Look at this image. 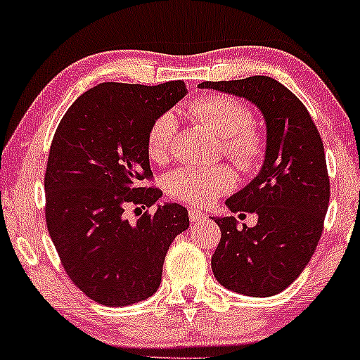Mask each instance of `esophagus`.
<instances>
[{
  "mask_svg": "<svg viewBox=\"0 0 360 360\" xmlns=\"http://www.w3.org/2000/svg\"><path fill=\"white\" fill-rule=\"evenodd\" d=\"M188 217H191L192 223H199V221L205 219V217H207V214L197 211V209H191V211H188Z\"/></svg>",
  "mask_w": 360,
  "mask_h": 360,
  "instance_id": "esophagus-1",
  "label": "esophagus"
}]
</instances>
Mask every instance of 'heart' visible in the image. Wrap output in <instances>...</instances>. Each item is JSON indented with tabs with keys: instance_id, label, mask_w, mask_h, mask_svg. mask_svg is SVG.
I'll return each mask as SVG.
<instances>
[{
	"instance_id": "obj_1",
	"label": "heart",
	"mask_w": 360,
	"mask_h": 360,
	"mask_svg": "<svg viewBox=\"0 0 360 360\" xmlns=\"http://www.w3.org/2000/svg\"><path fill=\"white\" fill-rule=\"evenodd\" d=\"M191 112L199 122L223 139L221 146L226 156L243 169H252L264 156V141L253 131V114L240 100L231 96H202L191 103ZM176 120L172 114H163L153 122L148 134V155L156 163L168 158ZM236 184L234 173L228 167L200 168L184 167L169 175L168 191L176 199L188 204L207 205L229 192Z\"/></svg>"
}]
</instances>
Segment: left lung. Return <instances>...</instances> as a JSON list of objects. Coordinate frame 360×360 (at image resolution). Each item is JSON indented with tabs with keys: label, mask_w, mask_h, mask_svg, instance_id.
I'll list each match as a JSON object with an SVG mask.
<instances>
[{
	"label": "left lung",
	"mask_w": 360,
	"mask_h": 360,
	"mask_svg": "<svg viewBox=\"0 0 360 360\" xmlns=\"http://www.w3.org/2000/svg\"><path fill=\"white\" fill-rule=\"evenodd\" d=\"M199 88L243 98L264 115L262 168L226 200L231 212H255L258 221L253 228H238L233 216L212 217L221 241L211 267L226 289L274 296L300 277L320 241L330 202L321 137L301 100L269 76L204 82Z\"/></svg>",
	"instance_id": "obj_1"
}]
</instances>
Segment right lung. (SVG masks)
<instances>
[{
  "mask_svg": "<svg viewBox=\"0 0 360 360\" xmlns=\"http://www.w3.org/2000/svg\"><path fill=\"white\" fill-rule=\"evenodd\" d=\"M184 82L158 86L100 83L68 108L47 160L46 221L70 278L90 300L129 306L160 288L163 262L188 212L175 202L156 204L148 134L153 122L187 95ZM127 203L157 205L131 224Z\"/></svg>",
  "mask_w": 360,
  "mask_h": 360,
  "instance_id": "right-lung-1",
  "label": "right lung"
}]
</instances>
